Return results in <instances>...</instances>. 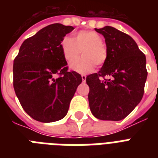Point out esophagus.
<instances>
[{
    "label": "esophagus",
    "instance_id": "1",
    "mask_svg": "<svg viewBox=\"0 0 158 158\" xmlns=\"http://www.w3.org/2000/svg\"><path fill=\"white\" fill-rule=\"evenodd\" d=\"M81 77H82V81L84 82H86V75H84V74H82L81 75Z\"/></svg>",
    "mask_w": 158,
    "mask_h": 158
}]
</instances>
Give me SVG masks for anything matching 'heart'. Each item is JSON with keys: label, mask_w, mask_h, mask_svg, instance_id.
<instances>
[{"label": "heart", "mask_w": 158, "mask_h": 158, "mask_svg": "<svg viewBox=\"0 0 158 158\" xmlns=\"http://www.w3.org/2000/svg\"><path fill=\"white\" fill-rule=\"evenodd\" d=\"M60 49L68 63L73 61L82 52L83 56L70 64V69L79 74L90 73L96 64H103L107 58L103 38L95 31H80L75 34L74 38L64 37L60 43Z\"/></svg>", "instance_id": "heart-1"}]
</instances>
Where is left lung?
Masks as SVG:
<instances>
[{
	"mask_svg": "<svg viewBox=\"0 0 158 158\" xmlns=\"http://www.w3.org/2000/svg\"><path fill=\"white\" fill-rule=\"evenodd\" d=\"M95 30L105 38L107 58L98 73L86 78L89 107L99 120L117 121L126 117L143 96L146 57L126 33L110 26Z\"/></svg>",
	"mask_w": 158,
	"mask_h": 158,
	"instance_id": "1",
	"label": "left lung"
}]
</instances>
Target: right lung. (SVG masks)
<instances>
[{
	"label": "right lung",
	"mask_w": 158,
	"mask_h": 158,
	"mask_svg": "<svg viewBox=\"0 0 158 158\" xmlns=\"http://www.w3.org/2000/svg\"><path fill=\"white\" fill-rule=\"evenodd\" d=\"M74 28L53 23L26 39L14 60L13 85L22 107L34 120L54 122L66 115L81 75L68 71L60 43ZM56 74L58 78H54Z\"/></svg>",
	"instance_id": "obj_1"
}]
</instances>
